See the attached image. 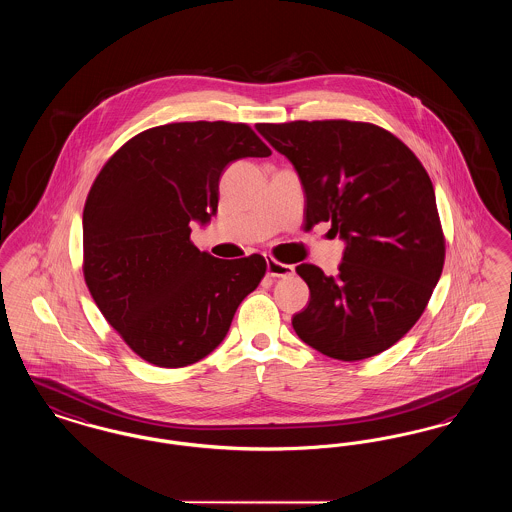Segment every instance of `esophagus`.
Wrapping results in <instances>:
<instances>
[{
    "mask_svg": "<svg viewBox=\"0 0 512 512\" xmlns=\"http://www.w3.org/2000/svg\"><path fill=\"white\" fill-rule=\"evenodd\" d=\"M267 274L272 278H286V276H292L293 267L286 263H280L276 259H267Z\"/></svg>",
    "mask_w": 512,
    "mask_h": 512,
    "instance_id": "obj_1",
    "label": "esophagus"
}]
</instances>
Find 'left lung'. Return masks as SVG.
Instances as JSON below:
<instances>
[{
    "label": "left lung",
    "mask_w": 512,
    "mask_h": 512,
    "mask_svg": "<svg viewBox=\"0 0 512 512\" xmlns=\"http://www.w3.org/2000/svg\"><path fill=\"white\" fill-rule=\"evenodd\" d=\"M257 130L301 178L305 226L332 222L340 272L295 267L309 305L295 334L322 355L363 361L401 340L424 313L445 263L432 180L397 136L372 122H261Z\"/></svg>",
    "instance_id": "1"
}]
</instances>
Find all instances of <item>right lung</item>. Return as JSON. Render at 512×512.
Here are the masks:
<instances>
[{
	"label": "right lung",
	"instance_id": "add662e5",
	"mask_svg": "<svg viewBox=\"0 0 512 512\" xmlns=\"http://www.w3.org/2000/svg\"><path fill=\"white\" fill-rule=\"evenodd\" d=\"M270 153L245 122H171L130 138L96 176L82 215L84 280L147 363L180 368L207 357L263 280L265 257L199 251L190 222L215 215L228 163Z\"/></svg>",
	"mask_w": 512,
	"mask_h": 512
}]
</instances>
